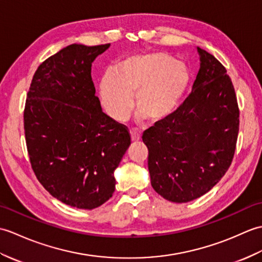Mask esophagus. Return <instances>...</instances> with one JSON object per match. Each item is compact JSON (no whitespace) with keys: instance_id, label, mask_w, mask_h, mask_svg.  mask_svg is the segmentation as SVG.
I'll return each instance as SVG.
<instances>
[{"instance_id":"1","label":"esophagus","mask_w":262,"mask_h":262,"mask_svg":"<svg viewBox=\"0 0 262 262\" xmlns=\"http://www.w3.org/2000/svg\"><path fill=\"white\" fill-rule=\"evenodd\" d=\"M130 136H131V140L132 141H139L141 139L140 133H139L137 130L135 129H131L130 130Z\"/></svg>"}]
</instances>
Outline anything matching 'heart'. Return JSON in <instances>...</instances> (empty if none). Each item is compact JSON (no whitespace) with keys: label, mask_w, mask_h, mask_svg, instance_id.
Wrapping results in <instances>:
<instances>
[{"label":"heart","mask_w":262,"mask_h":262,"mask_svg":"<svg viewBox=\"0 0 262 262\" xmlns=\"http://www.w3.org/2000/svg\"><path fill=\"white\" fill-rule=\"evenodd\" d=\"M189 82L184 63L164 52L135 55L121 59L100 79V97L105 112L124 120L133 105L149 122L167 118L179 103Z\"/></svg>","instance_id":"heart-1"}]
</instances>
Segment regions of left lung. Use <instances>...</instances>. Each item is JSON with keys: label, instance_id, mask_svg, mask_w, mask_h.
<instances>
[{"label": "left lung", "instance_id": "left-lung-1", "mask_svg": "<svg viewBox=\"0 0 262 262\" xmlns=\"http://www.w3.org/2000/svg\"><path fill=\"white\" fill-rule=\"evenodd\" d=\"M201 67L189 96L143 132L151 186L165 200L187 203L210 191L233 159L239 107L226 69L197 47Z\"/></svg>", "mask_w": 262, "mask_h": 262}]
</instances>
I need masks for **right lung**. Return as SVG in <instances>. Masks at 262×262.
<instances>
[{"label":"right lung","instance_id":"1","mask_svg":"<svg viewBox=\"0 0 262 262\" xmlns=\"http://www.w3.org/2000/svg\"><path fill=\"white\" fill-rule=\"evenodd\" d=\"M108 45H71L34 73L25 108L28 154L38 180L63 204L93 210L112 197L114 170L131 144L102 111L92 63Z\"/></svg>","mask_w":262,"mask_h":262}]
</instances>
